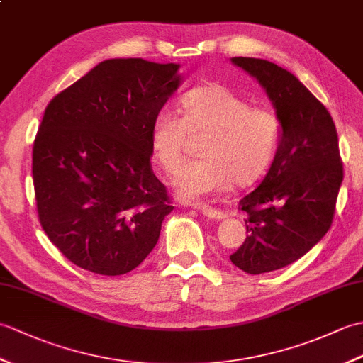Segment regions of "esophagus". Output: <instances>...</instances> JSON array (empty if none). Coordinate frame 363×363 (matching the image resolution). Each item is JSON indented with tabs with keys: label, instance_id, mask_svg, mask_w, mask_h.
<instances>
[{
	"label": "esophagus",
	"instance_id": "1",
	"mask_svg": "<svg viewBox=\"0 0 363 363\" xmlns=\"http://www.w3.org/2000/svg\"><path fill=\"white\" fill-rule=\"evenodd\" d=\"M196 209L201 212L204 217L207 218H213V220H223L226 218V213L223 212L221 209H217V207H211V206H206V204H199L196 206Z\"/></svg>",
	"mask_w": 363,
	"mask_h": 363
}]
</instances>
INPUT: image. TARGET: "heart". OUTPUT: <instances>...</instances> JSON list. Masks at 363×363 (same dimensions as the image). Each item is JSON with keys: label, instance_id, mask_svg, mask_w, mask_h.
Returning a JSON list of instances; mask_svg holds the SVG:
<instances>
[{"label": "heart", "instance_id": "heart-1", "mask_svg": "<svg viewBox=\"0 0 363 363\" xmlns=\"http://www.w3.org/2000/svg\"><path fill=\"white\" fill-rule=\"evenodd\" d=\"M179 112L181 118L172 112L157 113L150 129L151 157L165 173L181 165L187 133L206 134L199 146L203 159L184 165L174 177L177 198L201 201L233 184L246 187L264 176L279 143L281 123L274 111L251 106L234 90L211 82L187 91Z\"/></svg>", "mask_w": 363, "mask_h": 363}]
</instances>
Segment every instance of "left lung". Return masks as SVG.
Instances as JSON below:
<instances>
[{"instance_id":"left-lung-1","label":"left lung","mask_w":363,"mask_h":363,"mask_svg":"<svg viewBox=\"0 0 363 363\" xmlns=\"http://www.w3.org/2000/svg\"><path fill=\"white\" fill-rule=\"evenodd\" d=\"M230 62L257 79L281 123L272 167L238 203L248 235L229 257L245 273L262 274L293 264L325 237L343 165L333 117L295 74L264 59Z\"/></svg>"}]
</instances>
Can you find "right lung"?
<instances>
[{"mask_svg":"<svg viewBox=\"0 0 363 363\" xmlns=\"http://www.w3.org/2000/svg\"><path fill=\"white\" fill-rule=\"evenodd\" d=\"M179 64L107 59L46 106L33 148L38 220L87 272L120 276L156 246L173 211L152 173L150 129Z\"/></svg>","mask_w":363,"mask_h":363,"instance_id":"add662e5","label":"right lung"}]
</instances>
